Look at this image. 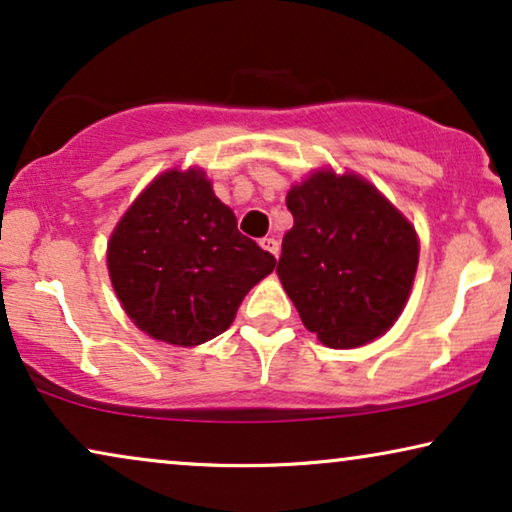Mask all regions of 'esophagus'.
I'll return each mask as SVG.
<instances>
[{
  "label": "esophagus",
  "mask_w": 512,
  "mask_h": 512,
  "mask_svg": "<svg viewBox=\"0 0 512 512\" xmlns=\"http://www.w3.org/2000/svg\"><path fill=\"white\" fill-rule=\"evenodd\" d=\"M261 247L265 249V251H270V254L272 256H279V242L275 240V237H263V240H261Z\"/></svg>",
  "instance_id": "34e87169"
}]
</instances>
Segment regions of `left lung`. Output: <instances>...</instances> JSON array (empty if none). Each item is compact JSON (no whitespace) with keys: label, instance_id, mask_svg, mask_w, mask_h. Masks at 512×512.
I'll use <instances>...</instances> for the list:
<instances>
[{"label":"left lung","instance_id":"obj_1","mask_svg":"<svg viewBox=\"0 0 512 512\" xmlns=\"http://www.w3.org/2000/svg\"><path fill=\"white\" fill-rule=\"evenodd\" d=\"M293 228L277 275L305 328L331 349L382 338L408 305L419 235L408 216L356 172L317 167L286 193Z\"/></svg>","mask_w":512,"mask_h":512}]
</instances>
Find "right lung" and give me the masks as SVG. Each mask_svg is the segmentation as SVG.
Wrapping results in <instances>:
<instances>
[{
  "mask_svg": "<svg viewBox=\"0 0 512 512\" xmlns=\"http://www.w3.org/2000/svg\"><path fill=\"white\" fill-rule=\"evenodd\" d=\"M107 270L132 324L195 347L228 331L275 256L237 230L202 167H170L132 200L107 242Z\"/></svg>",
  "mask_w": 512,
  "mask_h": 512,
  "instance_id": "add662e5",
  "label": "right lung"
}]
</instances>
